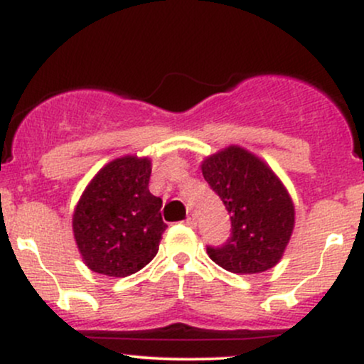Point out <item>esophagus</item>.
I'll return each instance as SVG.
<instances>
[{
    "instance_id": "1",
    "label": "esophagus",
    "mask_w": 364,
    "mask_h": 364,
    "mask_svg": "<svg viewBox=\"0 0 364 364\" xmlns=\"http://www.w3.org/2000/svg\"><path fill=\"white\" fill-rule=\"evenodd\" d=\"M185 224L188 225V228H195V225H196V219H195V215H188V217H186V220H185Z\"/></svg>"
}]
</instances>
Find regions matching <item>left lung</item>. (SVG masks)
Wrapping results in <instances>:
<instances>
[{"label":"left lung","mask_w":364,"mask_h":364,"mask_svg":"<svg viewBox=\"0 0 364 364\" xmlns=\"http://www.w3.org/2000/svg\"><path fill=\"white\" fill-rule=\"evenodd\" d=\"M202 173L231 215V235L220 246H207L208 257L235 274L272 269L294 228V207L282 183L240 147L208 157Z\"/></svg>","instance_id":"1"}]
</instances>
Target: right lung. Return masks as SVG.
<instances>
[{
    "label": "right lung",
    "mask_w": 364,
    "mask_h": 364,
    "mask_svg": "<svg viewBox=\"0 0 364 364\" xmlns=\"http://www.w3.org/2000/svg\"><path fill=\"white\" fill-rule=\"evenodd\" d=\"M149 159L121 157L97 173L73 215V232L87 267L109 277L139 272L157 255L162 200L149 191Z\"/></svg>",
    "instance_id": "add662e5"
}]
</instances>
